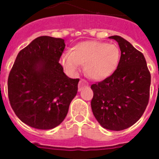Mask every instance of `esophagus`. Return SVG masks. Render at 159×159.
<instances>
[{
  "instance_id": "esophagus-1",
  "label": "esophagus",
  "mask_w": 159,
  "mask_h": 159,
  "mask_svg": "<svg viewBox=\"0 0 159 159\" xmlns=\"http://www.w3.org/2000/svg\"><path fill=\"white\" fill-rule=\"evenodd\" d=\"M88 87V81H86L85 80H80V83H79L78 85V91L79 92H81L84 88H87Z\"/></svg>"
}]
</instances>
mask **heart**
Wrapping results in <instances>:
<instances>
[{
    "mask_svg": "<svg viewBox=\"0 0 159 159\" xmlns=\"http://www.w3.org/2000/svg\"><path fill=\"white\" fill-rule=\"evenodd\" d=\"M119 60L120 52L116 44L88 40L77 43L71 52H64L60 58V64L69 74H75L79 66L84 65L88 76L95 80H102L115 72Z\"/></svg>",
    "mask_w": 159,
    "mask_h": 159,
    "instance_id": "obj_1",
    "label": "heart"
}]
</instances>
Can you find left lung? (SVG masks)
Returning a JSON list of instances; mask_svg holds the SVG:
<instances>
[{"mask_svg": "<svg viewBox=\"0 0 159 159\" xmlns=\"http://www.w3.org/2000/svg\"><path fill=\"white\" fill-rule=\"evenodd\" d=\"M121 51L117 69L111 76L92 84V112L103 128L122 130L134 125L145 111L150 97L151 73L145 57L130 42L119 36Z\"/></svg>", "mask_w": 159, "mask_h": 159, "instance_id": "8db88e82", "label": "left lung"}]
</instances>
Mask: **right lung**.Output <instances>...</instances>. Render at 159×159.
<instances>
[{
    "label": "right lung",
    "instance_id": "obj_1",
    "mask_svg": "<svg viewBox=\"0 0 159 159\" xmlns=\"http://www.w3.org/2000/svg\"><path fill=\"white\" fill-rule=\"evenodd\" d=\"M64 40L43 36L18 53L8 79L12 110L25 124L49 130L64 121L78 90L79 79L64 74L59 63Z\"/></svg>",
    "mask_w": 159,
    "mask_h": 159
}]
</instances>
